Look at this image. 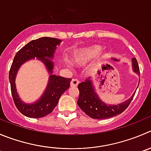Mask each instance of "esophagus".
I'll list each match as a JSON object with an SVG mask.
<instances>
[{
	"label": "esophagus",
	"instance_id": "obj_1",
	"mask_svg": "<svg viewBox=\"0 0 151 151\" xmlns=\"http://www.w3.org/2000/svg\"><path fill=\"white\" fill-rule=\"evenodd\" d=\"M78 84H79V81L77 78H73V79H72L71 83H70V86L73 87H77Z\"/></svg>",
	"mask_w": 151,
	"mask_h": 151
}]
</instances>
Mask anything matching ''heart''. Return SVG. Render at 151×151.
I'll return each instance as SVG.
<instances>
[{
	"instance_id": "1",
	"label": "heart",
	"mask_w": 151,
	"mask_h": 151,
	"mask_svg": "<svg viewBox=\"0 0 151 151\" xmlns=\"http://www.w3.org/2000/svg\"><path fill=\"white\" fill-rule=\"evenodd\" d=\"M100 51H101V47L99 46H92V47L81 48L73 52L72 55V61L76 65L84 66L93 59ZM102 58L103 55L101 54L97 55L93 63V67L98 66L101 63Z\"/></svg>"
}]
</instances>
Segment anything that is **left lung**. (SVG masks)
<instances>
[{
    "instance_id": "8db88e82",
    "label": "left lung",
    "mask_w": 151,
    "mask_h": 151,
    "mask_svg": "<svg viewBox=\"0 0 151 151\" xmlns=\"http://www.w3.org/2000/svg\"><path fill=\"white\" fill-rule=\"evenodd\" d=\"M132 66L133 72L140 75L136 58H132ZM78 88L79 90V97L77 101L78 107L87 116L94 119H108L121 114L128 107L136 93L135 91L131 97L124 102L117 105H112L105 104L100 99L90 78H87L84 82L78 84Z\"/></svg>"
}]
</instances>
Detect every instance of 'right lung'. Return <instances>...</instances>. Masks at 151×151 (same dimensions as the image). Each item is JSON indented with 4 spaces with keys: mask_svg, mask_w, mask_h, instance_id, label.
<instances>
[{
    "mask_svg": "<svg viewBox=\"0 0 151 151\" xmlns=\"http://www.w3.org/2000/svg\"><path fill=\"white\" fill-rule=\"evenodd\" d=\"M61 40L58 38L42 37L26 44L16 53L9 70L11 92L14 103L18 110L24 116L29 118H41L50 114L57 105L61 95L70 87L71 78L53 75L54 64L49 58L54 57L56 46ZM36 57L45 64L50 77L47 87L42 96L32 104H26L19 99L15 87V77L18 69L24 62Z\"/></svg>",
    "mask_w": 151,
    "mask_h": 151,
    "instance_id": "obj_1",
    "label": "right lung"
}]
</instances>
